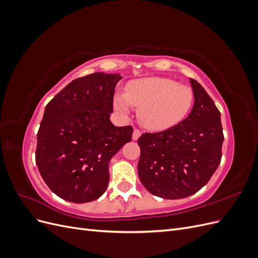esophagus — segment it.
<instances>
[{
    "instance_id": "esophagus-1",
    "label": "esophagus",
    "mask_w": 258,
    "mask_h": 258,
    "mask_svg": "<svg viewBox=\"0 0 258 258\" xmlns=\"http://www.w3.org/2000/svg\"><path fill=\"white\" fill-rule=\"evenodd\" d=\"M140 136H141V131H140L139 129H135L134 135H132V139H134L135 141H137V140L140 138Z\"/></svg>"
}]
</instances>
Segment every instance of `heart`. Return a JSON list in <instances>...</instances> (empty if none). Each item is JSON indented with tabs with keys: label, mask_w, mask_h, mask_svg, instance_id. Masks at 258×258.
<instances>
[{
	"label": "heart",
	"mask_w": 258,
	"mask_h": 258,
	"mask_svg": "<svg viewBox=\"0 0 258 258\" xmlns=\"http://www.w3.org/2000/svg\"><path fill=\"white\" fill-rule=\"evenodd\" d=\"M194 93L188 86L166 77H147L131 82L124 95L114 99V106L121 114H129L132 106L140 108L143 126L152 131L173 127L190 111Z\"/></svg>",
	"instance_id": "1"
}]
</instances>
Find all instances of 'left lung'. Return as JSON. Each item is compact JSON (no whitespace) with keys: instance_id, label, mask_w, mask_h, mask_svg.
I'll list each match as a JSON object with an SVG mask.
<instances>
[{"instance_id":"1","label":"left lung","mask_w":258,"mask_h":258,"mask_svg":"<svg viewBox=\"0 0 258 258\" xmlns=\"http://www.w3.org/2000/svg\"><path fill=\"white\" fill-rule=\"evenodd\" d=\"M195 103L175 126L138 140L140 181L155 196L182 199L200 190L220 166L224 141L221 113L204 87L189 79Z\"/></svg>"}]
</instances>
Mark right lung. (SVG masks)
I'll list each match as a JSON object with an SVG mask.
<instances>
[{
	"instance_id": "add662e5",
	"label": "right lung",
	"mask_w": 258,
	"mask_h": 258,
	"mask_svg": "<svg viewBox=\"0 0 258 258\" xmlns=\"http://www.w3.org/2000/svg\"><path fill=\"white\" fill-rule=\"evenodd\" d=\"M120 74L97 72L72 81L46 105L37 132L35 161L52 192L85 204L107 188L113 156L131 141V126L111 122Z\"/></svg>"
}]
</instances>
